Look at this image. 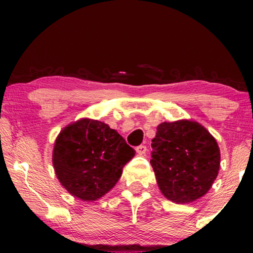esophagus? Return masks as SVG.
I'll list each match as a JSON object with an SVG mask.
<instances>
[{"instance_id":"34e87169","label":"esophagus","mask_w":253,"mask_h":253,"mask_svg":"<svg viewBox=\"0 0 253 253\" xmlns=\"http://www.w3.org/2000/svg\"><path fill=\"white\" fill-rule=\"evenodd\" d=\"M135 151H136V153H138V155L144 156L145 153H146L147 147L145 146V145H139V146H136V147H135Z\"/></svg>"}]
</instances>
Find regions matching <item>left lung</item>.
Returning <instances> with one entry per match:
<instances>
[{"mask_svg":"<svg viewBox=\"0 0 253 253\" xmlns=\"http://www.w3.org/2000/svg\"><path fill=\"white\" fill-rule=\"evenodd\" d=\"M151 146V165L168 200L190 203L207 194L219 173L220 150L205 127L189 120L162 123Z\"/></svg>","mask_w":253,"mask_h":253,"instance_id":"8db88e82","label":"left lung"}]
</instances>
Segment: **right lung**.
Listing matches in <instances>:
<instances>
[{
    "instance_id": "add662e5",
    "label": "right lung",
    "mask_w": 253,
    "mask_h": 253,
    "mask_svg": "<svg viewBox=\"0 0 253 253\" xmlns=\"http://www.w3.org/2000/svg\"><path fill=\"white\" fill-rule=\"evenodd\" d=\"M134 153L107 124L81 119L57 136L52 162L58 179L71 195L95 201L117 184Z\"/></svg>"
}]
</instances>
